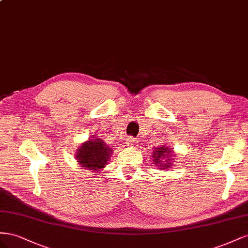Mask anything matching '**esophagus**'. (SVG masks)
I'll list each match as a JSON object with an SVG mask.
<instances>
[{
    "instance_id": "esophagus-1",
    "label": "esophagus",
    "mask_w": 248,
    "mask_h": 248,
    "mask_svg": "<svg viewBox=\"0 0 248 248\" xmlns=\"http://www.w3.org/2000/svg\"><path fill=\"white\" fill-rule=\"evenodd\" d=\"M135 144H136V140L132 138V137H130L128 139V141H126V145H128V146H134Z\"/></svg>"
}]
</instances>
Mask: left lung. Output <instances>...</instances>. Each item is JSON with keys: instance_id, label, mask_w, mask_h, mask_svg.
<instances>
[{"instance_id": "obj_1", "label": "left lung", "mask_w": 248, "mask_h": 248, "mask_svg": "<svg viewBox=\"0 0 248 248\" xmlns=\"http://www.w3.org/2000/svg\"><path fill=\"white\" fill-rule=\"evenodd\" d=\"M173 155H174L172 154V150L167 145H160L159 147H155L154 153L152 154L154 164L161 169L170 168V166H172L170 161L172 160Z\"/></svg>"}]
</instances>
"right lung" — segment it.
I'll return each mask as SVG.
<instances>
[{
  "label": "right lung",
  "instance_id": "add662e5",
  "mask_svg": "<svg viewBox=\"0 0 248 248\" xmlns=\"http://www.w3.org/2000/svg\"><path fill=\"white\" fill-rule=\"evenodd\" d=\"M111 148L100 138L85 141L78 148L77 162L85 169L100 172L111 157Z\"/></svg>",
  "mask_w": 248,
  "mask_h": 248
}]
</instances>
